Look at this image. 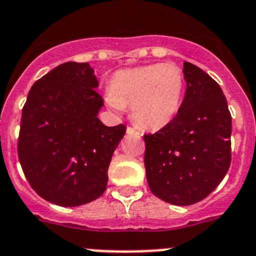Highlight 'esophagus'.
<instances>
[{
	"label": "esophagus",
	"instance_id": "34e87169",
	"mask_svg": "<svg viewBox=\"0 0 256 256\" xmlns=\"http://www.w3.org/2000/svg\"><path fill=\"white\" fill-rule=\"evenodd\" d=\"M126 134L130 136H137V137H140V133L138 132L137 130H134V128H132V126H126Z\"/></svg>",
	"mask_w": 256,
	"mask_h": 256
}]
</instances>
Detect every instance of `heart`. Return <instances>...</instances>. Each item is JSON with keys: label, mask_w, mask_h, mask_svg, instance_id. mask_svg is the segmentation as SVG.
<instances>
[{"label": "heart", "mask_w": 256, "mask_h": 256, "mask_svg": "<svg viewBox=\"0 0 256 256\" xmlns=\"http://www.w3.org/2000/svg\"><path fill=\"white\" fill-rule=\"evenodd\" d=\"M184 74L174 63H154L116 72L110 78L108 105H130L132 119L144 130H158L178 114L184 94Z\"/></svg>", "instance_id": "heart-1"}]
</instances>
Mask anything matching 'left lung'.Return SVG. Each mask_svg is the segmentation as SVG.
Wrapping results in <instances>:
<instances>
[{
    "label": "left lung",
    "mask_w": 256,
    "mask_h": 256,
    "mask_svg": "<svg viewBox=\"0 0 256 256\" xmlns=\"http://www.w3.org/2000/svg\"><path fill=\"white\" fill-rule=\"evenodd\" d=\"M184 100L175 118L144 136L148 186L157 198L190 206L214 190L231 164L232 120L222 88L208 74L184 62Z\"/></svg>",
    "instance_id": "8db88e82"
}]
</instances>
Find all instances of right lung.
Here are the masks:
<instances>
[{"instance_id": "1", "label": "right lung", "mask_w": 256, "mask_h": 256, "mask_svg": "<svg viewBox=\"0 0 256 256\" xmlns=\"http://www.w3.org/2000/svg\"><path fill=\"white\" fill-rule=\"evenodd\" d=\"M88 63L67 62L38 80L22 108L18 154L32 188L46 200L77 207L106 189L112 156L126 126L98 118L104 100Z\"/></svg>"}]
</instances>
